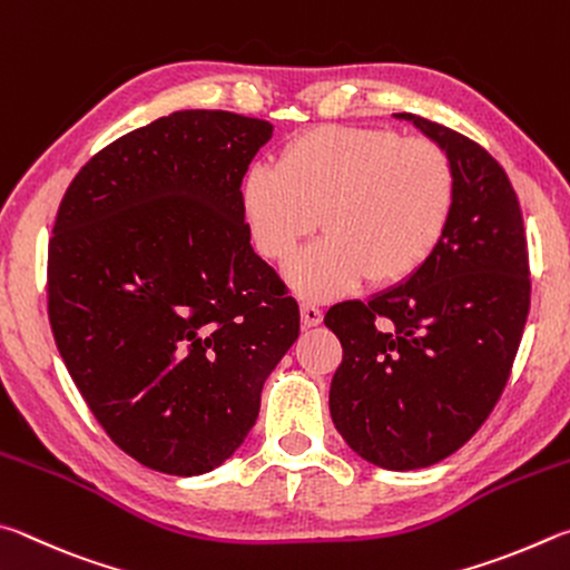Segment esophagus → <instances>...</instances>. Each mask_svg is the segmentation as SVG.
Listing matches in <instances>:
<instances>
[{
  "label": "esophagus",
  "mask_w": 570,
  "mask_h": 570,
  "mask_svg": "<svg viewBox=\"0 0 570 570\" xmlns=\"http://www.w3.org/2000/svg\"><path fill=\"white\" fill-rule=\"evenodd\" d=\"M301 317H303L305 327H315V325L323 323V311L313 303H303L301 305Z\"/></svg>",
  "instance_id": "obj_1"
}]
</instances>
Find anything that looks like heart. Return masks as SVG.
Returning a JSON list of instances; mask_svg holds the SVG:
<instances>
[{"label": "heart", "mask_w": 570, "mask_h": 570, "mask_svg": "<svg viewBox=\"0 0 570 570\" xmlns=\"http://www.w3.org/2000/svg\"><path fill=\"white\" fill-rule=\"evenodd\" d=\"M455 197L453 165L441 147L391 129L315 127L257 165L243 205L259 253L287 263L317 225L327 237L295 259L297 293L327 301L373 285L403 283L441 243Z\"/></svg>", "instance_id": "heart-1"}]
</instances>
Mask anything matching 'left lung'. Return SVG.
<instances>
[{"label":"left lung","mask_w":570,"mask_h":570,"mask_svg":"<svg viewBox=\"0 0 570 570\" xmlns=\"http://www.w3.org/2000/svg\"><path fill=\"white\" fill-rule=\"evenodd\" d=\"M395 117L451 159V219L415 275L367 303L333 305L325 325L343 345L331 383L337 433L367 463L415 471L455 453L491 415L523 337L531 269L505 169L455 129Z\"/></svg>","instance_id":"obj_1"}]
</instances>
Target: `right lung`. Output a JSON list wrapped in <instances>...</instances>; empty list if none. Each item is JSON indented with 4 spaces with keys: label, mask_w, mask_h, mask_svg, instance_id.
<instances>
[{
    "label": "right lung",
    "mask_w": 570,
    "mask_h": 570,
    "mask_svg": "<svg viewBox=\"0 0 570 570\" xmlns=\"http://www.w3.org/2000/svg\"><path fill=\"white\" fill-rule=\"evenodd\" d=\"M269 137L265 119L183 109L99 149L59 203L55 343L97 423L153 471L225 463L301 335L295 297L249 245L239 189Z\"/></svg>",
    "instance_id": "obj_1"
}]
</instances>
